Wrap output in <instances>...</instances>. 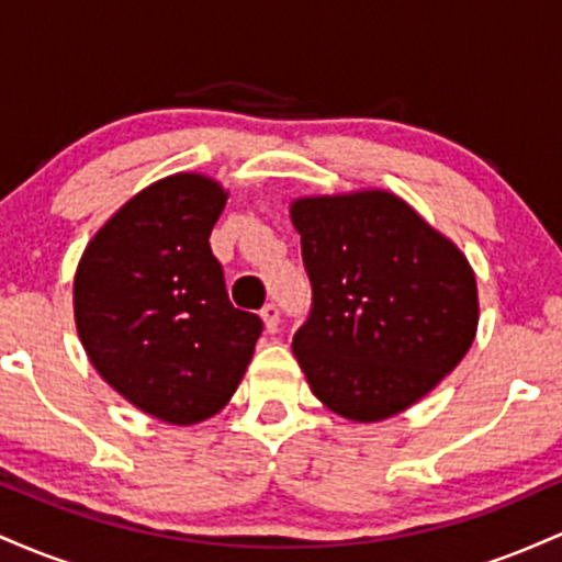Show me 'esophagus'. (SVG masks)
<instances>
[{
	"label": "esophagus",
	"instance_id": "1",
	"mask_svg": "<svg viewBox=\"0 0 562 562\" xmlns=\"http://www.w3.org/2000/svg\"><path fill=\"white\" fill-rule=\"evenodd\" d=\"M261 319L267 333H277V327H280V308H277L274 303H267V306L261 308Z\"/></svg>",
	"mask_w": 562,
	"mask_h": 562
}]
</instances>
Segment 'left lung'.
<instances>
[{
	"label": "left lung",
	"instance_id": "1",
	"mask_svg": "<svg viewBox=\"0 0 562 562\" xmlns=\"http://www.w3.org/2000/svg\"><path fill=\"white\" fill-rule=\"evenodd\" d=\"M290 218L312 280V312L293 335L308 389L353 423L409 409L475 340L465 254L389 190L295 198Z\"/></svg>",
	"mask_w": 562,
	"mask_h": 562
}]
</instances>
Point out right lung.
I'll return each instance as SVG.
<instances>
[{
    "label": "right lung",
    "instance_id": "right-lung-1",
    "mask_svg": "<svg viewBox=\"0 0 562 562\" xmlns=\"http://www.w3.org/2000/svg\"><path fill=\"white\" fill-rule=\"evenodd\" d=\"M229 192L179 171L128 198L83 248L74 317L97 375L145 415L195 425L224 409L261 335L229 303L211 229Z\"/></svg>",
    "mask_w": 562,
    "mask_h": 562
}]
</instances>
